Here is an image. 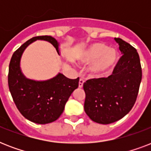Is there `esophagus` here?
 <instances>
[{
  "label": "esophagus",
  "instance_id": "1",
  "mask_svg": "<svg viewBox=\"0 0 151 151\" xmlns=\"http://www.w3.org/2000/svg\"><path fill=\"white\" fill-rule=\"evenodd\" d=\"M84 82H85V81L83 80L82 78H80V80H79V85H78V87L81 88L83 87V85H84Z\"/></svg>",
  "mask_w": 151,
  "mask_h": 151
}]
</instances>
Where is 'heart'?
Listing matches in <instances>:
<instances>
[{
	"label": "heart",
	"mask_w": 151,
	"mask_h": 151,
	"mask_svg": "<svg viewBox=\"0 0 151 151\" xmlns=\"http://www.w3.org/2000/svg\"><path fill=\"white\" fill-rule=\"evenodd\" d=\"M119 53L115 48H108L103 43H93L84 49L79 60L84 64L92 63L89 66L91 75L102 78L110 73L118 60Z\"/></svg>",
	"instance_id": "1"
}]
</instances>
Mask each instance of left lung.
I'll use <instances>...</instances> for the list:
<instances>
[{"instance_id":"1","label":"left lung","mask_w":151,"mask_h":151,"mask_svg":"<svg viewBox=\"0 0 151 151\" xmlns=\"http://www.w3.org/2000/svg\"><path fill=\"white\" fill-rule=\"evenodd\" d=\"M122 54L108 78L84 83V109L90 119L107 124L122 119L132 110L142 80L139 56L136 49L121 38H114Z\"/></svg>"}]
</instances>
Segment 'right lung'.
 Instances as JSON below:
<instances>
[{
  "label": "right lung",
  "instance_id": "add662e5",
  "mask_svg": "<svg viewBox=\"0 0 151 151\" xmlns=\"http://www.w3.org/2000/svg\"><path fill=\"white\" fill-rule=\"evenodd\" d=\"M37 40L48 41L59 54V43L52 36L34 37L14 52L8 70V87L18 110L29 121L37 124H48L63 114L72 92L78 88L79 78L70 79L61 73L45 81L27 78L20 67L25 49Z\"/></svg>",
  "mask_w": 151,
  "mask_h": 151
}]
</instances>
